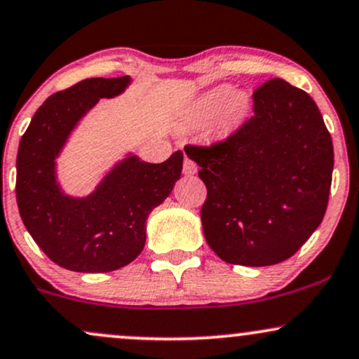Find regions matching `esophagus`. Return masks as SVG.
<instances>
[{
  "instance_id": "34e87169",
  "label": "esophagus",
  "mask_w": 359,
  "mask_h": 359,
  "mask_svg": "<svg viewBox=\"0 0 359 359\" xmlns=\"http://www.w3.org/2000/svg\"><path fill=\"white\" fill-rule=\"evenodd\" d=\"M182 170H184L185 175H194V174H196V172H197V163L194 162V161H191V158L185 157Z\"/></svg>"
}]
</instances>
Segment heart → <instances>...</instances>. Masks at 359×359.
<instances>
[{"mask_svg": "<svg viewBox=\"0 0 359 359\" xmlns=\"http://www.w3.org/2000/svg\"><path fill=\"white\" fill-rule=\"evenodd\" d=\"M252 100L244 90L219 85L207 90L194 102L184 120V127L202 128L209 125V137L224 140L239 130L249 118Z\"/></svg>", "mask_w": 359, "mask_h": 359, "instance_id": "1", "label": "heart"}]
</instances>
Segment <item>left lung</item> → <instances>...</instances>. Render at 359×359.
<instances>
[{
  "label": "left lung",
  "mask_w": 359,
  "mask_h": 359,
  "mask_svg": "<svg viewBox=\"0 0 359 359\" xmlns=\"http://www.w3.org/2000/svg\"><path fill=\"white\" fill-rule=\"evenodd\" d=\"M254 115L210 147H185L207 187V244L222 261L273 266L294 256L325 217L331 135L313 98L280 79L254 92Z\"/></svg>",
  "instance_id": "8db88e82"
}]
</instances>
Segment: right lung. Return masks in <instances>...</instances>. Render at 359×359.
<instances>
[{
  "instance_id": "add662e5",
  "label": "right lung",
  "mask_w": 359,
  "mask_h": 359,
  "mask_svg": "<svg viewBox=\"0 0 359 359\" xmlns=\"http://www.w3.org/2000/svg\"><path fill=\"white\" fill-rule=\"evenodd\" d=\"M130 76L86 79L46 98L20 140L16 202L29 236L55 264L75 273H109L130 264L145 245L147 217L172 192L184 154L149 163L127 155L90 196L63 194L56 157L76 123L100 98H114Z\"/></svg>"
}]
</instances>
